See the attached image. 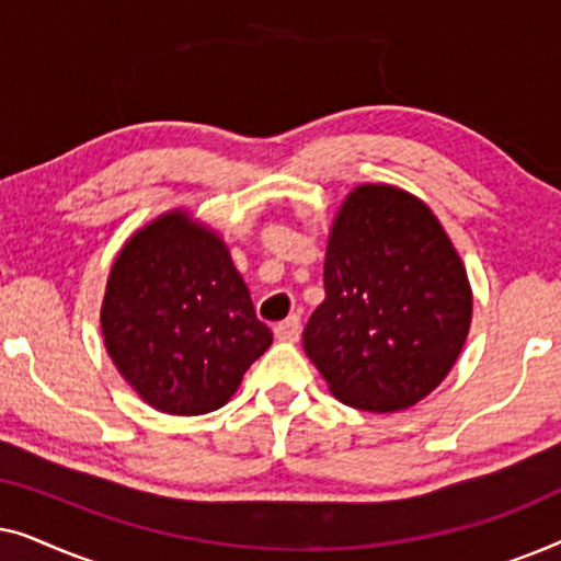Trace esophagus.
Here are the masks:
<instances>
[{
  "label": "esophagus",
  "instance_id": "esophagus-1",
  "mask_svg": "<svg viewBox=\"0 0 561 561\" xmlns=\"http://www.w3.org/2000/svg\"><path fill=\"white\" fill-rule=\"evenodd\" d=\"M275 340L280 342H298V334H301V319L298 317H288L280 324H275Z\"/></svg>",
  "mask_w": 561,
  "mask_h": 561
}]
</instances>
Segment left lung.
<instances>
[{
	"mask_svg": "<svg viewBox=\"0 0 561 561\" xmlns=\"http://www.w3.org/2000/svg\"><path fill=\"white\" fill-rule=\"evenodd\" d=\"M327 298L304 350L336 401L393 413L455 367L472 321L462 257L434 211L388 183L352 188L329 229Z\"/></svg>",
	"mask_w": 561,
	"mask_h": 561,
	"instance_id": "left-lung-1",
	"label": "left lung"
}]
</instances>
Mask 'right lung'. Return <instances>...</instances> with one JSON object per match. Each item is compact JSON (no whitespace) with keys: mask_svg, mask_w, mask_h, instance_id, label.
<instances>
[{"mask_svg":"<svg viewBox=\"0 0 561 561\" xmlns=\"http://www.w3.org/2000/svg\"><path fill=\"white\" fill-rule=\"evenodd\" d=\"M99 319L122 378L173 416L221 409L273 342L227 242L186 209L160 214L122 244Z\"/></svg>","mask_w":561,"mask_h":561,"instance_id":"add662e5","label":"right lung"}]
</instances>
